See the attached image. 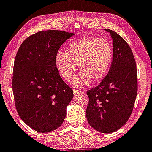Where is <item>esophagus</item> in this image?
<instances>
[{"label": "esophagus", "mask_w": 152, "mask_h": 152, "mask_svg": "<svg viewBox=\"0 0 152 152\" xmlns=\"http://www.w3.org/2000/svg\"><path fill=\"white\" fill-rule=\"evenodd\" d=\"M73 91H74V96H76V97H77V96L79 95L80 93H81V91H80V90H78V89H76V88H75V89H74V90H73Z\"/></svg>", "instance_id": "34e87169"}]
</instances>
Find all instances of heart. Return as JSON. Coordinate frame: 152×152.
<instances>
[{"instance_id":"b5f03b06","label":"heart","mask_w":152,"mask_h":152,"mask_svg":"<svg viewBox=\"0 0 152 152\" xmlns=\"http://www.w3.org/2000/svg\"><path fill=\"white\" fill-rule=\"evenodd\" d=\"M113 59V49L106 39L82 38L68 46V53L59 51L55 55V66L66 81L81 70L72 80L76 87L88 86L92 80L98 82L108 74ZM79 66H78L77 65Z\"/></svg>"}]
</instances>
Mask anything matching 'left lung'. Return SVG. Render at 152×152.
Returning a JSON list of instances; mask_svg holds the SVG:
<instances>
[{
    "mask_svg": "<svg viewBox=\"0 0 152 152\" xmlns=\"http://www.w3.org/2000/svg\"><path fill=\"white\" fill-rule=\"evenodd\" d=\"M104 31L113 41L112 62L100 84L87 91L86 118L95 130L111 133L128 121L133 109L137 93V69L129 45L114 31Z\"/></svg>",
    "mask_w": 152,
    "mask_h": 152,
    "instance_id": "obj_1",
    "label": "left lung"
}]
</instances>
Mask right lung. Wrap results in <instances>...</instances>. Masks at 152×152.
<instances>
[{
    "instance_id": "1",
    "label": "right lung",
    "mask_w": 152,
    "mask_h": 152,
    "mask_svg": "<svg viewBox=\"0 0 152 152\" xmlns=\"http://www.w3.org/2000/svg\"><path fill=\"white\" fill-rule=\"evenodd\" d=\"M74 34L48 30L28 36L15 57L12 90L19 116L39 132H49L64 121L73 90L55 66L60 46Z\"/></svg>"
}]
</instances>
